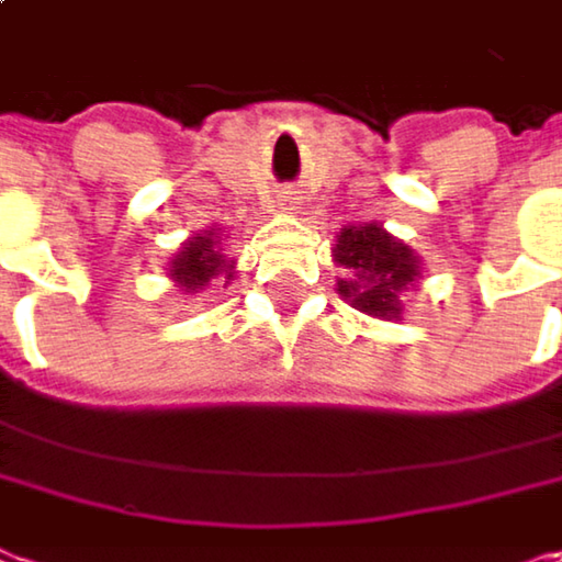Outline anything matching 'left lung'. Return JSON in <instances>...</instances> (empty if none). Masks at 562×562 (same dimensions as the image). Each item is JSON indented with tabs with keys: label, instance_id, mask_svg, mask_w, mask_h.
<instances>
[{
	"label": "left lung",
	"instance_id": "obj_1",
	"mask_svg": "<svg viewBox=\"0 0 562 562\" xmlns=\"http://www.w3.org/2000/svg\"><path fill=\"white\" fill-rule=\"evenodd\" d=\"M335 267L345 270L335 289L338 295L374 318L396 322L403 318V292H409L423 277V260L396 240L384 224H348L331 244Z\"/></svg>",
	"mask_w": 562,
	"mask_h": 562
}]
</instances>
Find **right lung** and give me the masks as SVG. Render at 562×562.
<instances>
[{
    "instance_id": "add662e5",
    "label": "right lung",
    "mask_w": 562,
    "mask_h": 562,
    "mask_svg": "<svg viewBox=\"0 0 562 562\" xmlns=\"http://www.w3.org/2000/svg\"><path fill=\"white\" fill-rule=\"evenodd\" d=\"M221 240H224L221 227H207L201 234H191L171 254L169 280L178 285V292L194 295V292L207 289L214 280H224V285L234 280L237 263L231 257H224Z\"/></svg>"
}]
</instances>
